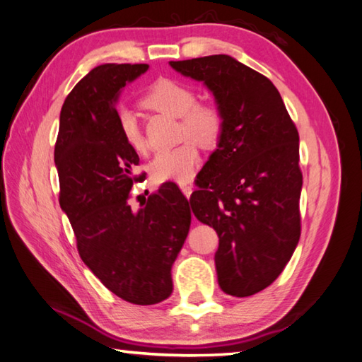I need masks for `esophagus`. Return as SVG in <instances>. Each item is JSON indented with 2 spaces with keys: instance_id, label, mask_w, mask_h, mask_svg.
<instances>
[{
  "instance_id": "esophagus-1",
  "label": "esophagus",
  "mask_w": 362,
  "mask_h": 362,
  "mask_svg": "<svg viewBox=\"0 0 362 362\" xmlns=\"http://www.w3.org/2000/svg\"><path fill=\"white\" fill-rule=\"evenodd\" d=\"M180 189H182V192H183L185 196L189 197L191 192H192V185L188 183V182H182V183H180Z\"/></svg>"
}]
</instances>
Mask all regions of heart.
<instances>
[{
    "instance_id": "obj_1",
    "label": "heart",
    "mask_w": 362,
    "mask_h": 362,
    "mask_svg": "<svg viewBox=\"0 0 362 362\" xmlns=\"http://www.w3.org/2000/svg\"><path fill=\"white\" fill-rule=\"evenodd\" d=\"M196 90L182 81L160 78L149 86L141 102L157 111L180 117V134L202 145H214L223 131V112L213 102H196ZM120 136L134 153H145L148 145L137 115L126 107L117 112ZM199 149L192 140L160 149L149 163V173L158 183L187 182L194 174Z\"/></svg>"
}]
</instances>
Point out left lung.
<instances>
[{
  "mask_svg": "<svg viewBox=\"0 0 362 362\" xmlns=\"http://www.w3.org/2000/svg\"><path fill=\"white\" fill-rule=\"evenodd\" d=\"M170 64L204 81L223 112L219 145L189 202L197 219L219 236L214 262L221 288L251 296L276 281L299 242L296 124L273 83L230 55Z\"/></svg>",
  "mask_w": 362,
  "mask_h": 362,
  "instance_id": "obj_1",
  "label": "left lung"
}]
</instances>
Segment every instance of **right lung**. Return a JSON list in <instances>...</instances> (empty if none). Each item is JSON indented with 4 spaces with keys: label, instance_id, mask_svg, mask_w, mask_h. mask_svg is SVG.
<instances>
[{
    "label": "right lung",
    "instance_id": "obj_1",
    "mask_svg": "<svg viewBox=\"0 0 362 362\" xmlns=\"http://www.w3.org/2000/svg\"><path fill=\"white\" fill-rule=\"evenodd\" d=\"M148 64H100L66 97L55 141L60 206L83 262L114 295L153 305L173 293L171 267L191 225L188 199L173 182L132 209L140 175L137 153L117 124L115 102L126 81Z\"/></svg>",
    "mask_w": 362,
    "mask_h": 362
}]
</instances>
